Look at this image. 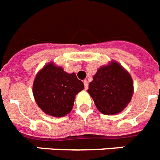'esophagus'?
<instances>
[{"mask_svg":"<svg viewBox=\"0 0 160 160\" xmlns=\"http://www.w3.org/2000/svg\"><path fill=\"white\" fill-rule=\"evenodd\" d=\"M83 83H84V88H85L86 90H88V82L87 80H84L83 81Z\"/></svg>","mask_w":160,"mask_h":160,"instance_id":"34e87169","label":"esophagus"}]
</instances>
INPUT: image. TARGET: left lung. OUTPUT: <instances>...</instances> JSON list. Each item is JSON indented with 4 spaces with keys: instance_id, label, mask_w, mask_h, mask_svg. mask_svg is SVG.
Instances as JSON below:
<instances>
[{
    "instance_id": "left-lung-1",
    "label": "left lung",
    "mask_w": 160,
    "mask_h": 160,
    "mask_svg": "<svg viewBox=\"0 0 160 160\" xmlns=\"http://www.w3.org/2000/svg\"><path fill=\"white\" fill-rule=\"evenodd\" d=\"M88 88L96 108L104 114L120 113L130 102L133 93L132 77L114 61L99 68Z\"/></svg>"
}]
</instances>
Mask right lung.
Wrapping results in <instances>:
<instances>
[{"mask_svg": "<svg viewBox=\"0 0 160 160\" xmlns=\"http://www.w3.org/2000/svg\"><path fill=\"white\" fill-rule=\"evenodd\" d=\"M83 88L74 72L68 73L50 63L36 76L32 92L42 110L54 117H63L72 110L75 96Z\"/></svg>", "mask_w": 160, "mask_h": 160, "instance_id": "right-lung-1", "label": "right lung"}]
</instances>
